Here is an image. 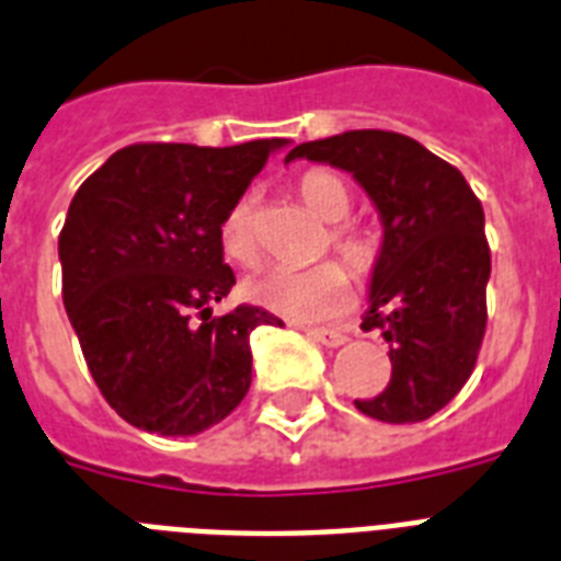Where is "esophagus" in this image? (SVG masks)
Masks as SVG:
<instances>
[{"instance_id":"1","label":"esophagus","mask_w":561,"mask_h":561,"mask_svg":"<svg viewBox=\"0 0 561 561\" xmlns=\"http://www.w3.org/2000/svg\"><path fill=\"white\" fill-rule=\"evenodd\" d=\"M305 334L311 336L313 343L328 345V348H336V345L345 343V334L336 331V328H305Z\"/></svg>"}]
</instances>
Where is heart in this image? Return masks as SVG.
<instances>
[{
	"label": "heart",
	"mask_w": 561,
	"mask_h": 561,
	"mask_svg": "<svg viewBox=\"0 0 561 561\" xmlns=\"http://www.w3.org/2000/svg\"><path fill=\"white\" fill-rule=\"evenodd\" d=\"M296 195L311 209L313 216L331 227L328 244L340 253L345 265L352 267L357 276H368L375 271L383 241L375 227L366 225H345L343 218L352 209V190L343 178L328 170L305 172L296 181ZM341 225L336 226L335 221ZM218 244L230 262L241 267H253L259 262V236H256V216H253V202L241 198L227 209L225 221L218 227ZM352 290V279L343 265L336 262H322L308 271H273L250 276L241 285L244 299H250L265 311L288 317V320H322L331 317L345 305Z\"/></svg>",
	"instance_id": "obj_1"
}]
</instances>
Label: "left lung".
<instances>
[{
    "label": "left lung",
    "mask_w": 561,
    "mask_h": 561,
    "mask_svg": "<svg viewBox=\"0 0 561 561\" xmlns=\"http://www.w3.org/2000/svg\"><path fill=\"white\" fill-rule=\"evenodd\" d=\"M296 158L352 172L383 225L363 331H383L391 380L354 407L383 423L426 421L470 380L484 340L490 244L481 202L453 163L398 131L308 140L285 163Z\"/></svg>",
    "instance_id": "left-lung-1"
}]
</instances>
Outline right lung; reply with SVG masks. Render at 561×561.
<instances>
[{
  "label": "right lung",
  "mask_w": 561,
  "mask_h": 561,
  "mask_svg": "<svg viewBox=\"0 0 561 561\" xmlns=\"http://www.w3.org/2000/svg\"><path fill=\"white\" fill-rule=\"evenodd\" d=\"M285 138L135 144L83 181L59 233L62 302L100 394L144 432L186 438L250 389L256 305L213 317L236 276L218 227Z\"/></svg>",
  "instance_id": "right-lung-1"
}]
</instances>
